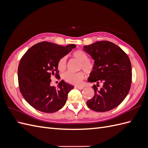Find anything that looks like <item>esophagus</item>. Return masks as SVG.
<instances>
[{
  "label": "esophagus",
  "instance_id": "esophagus-1",
  "mask_svg": "<svg viewBox=\"0 0 148 148\" xmlns=\"http://www.w3.org/2000/svg\"><path fill=\"white\" fill-rule=\"evenodd\" d=\"M75 88L78 89H80V90H82V89H83L84 88L83 86H75Z\"/></svg>",
  "mask_w": 148,
  "mask_h": 148
}]
</instances>
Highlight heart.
<instances>
[{
  "label": "heart",
  "mask_w": 148,
  "mask_h": 148,
  "mask_svg": "<svg viewBox=\"0 0 148 148\" xmlns=\"http://www.w3.org/2000/svg\"><path fill=\"white\" fill-rule=\"evenodd\" d=\"M74 59L79 62V69H83L85 72L91 73L93 70L94 65L91 61L88 60V56L84 51L77 50L74 51L71 54ZM66 66V59L65 57H62L58 62L57 67L60 71H64ZM63 78L65 81L71 84L78 85L82 83L84 78V73L82 71L78 73L66 72L63 75Z\"/></svg>",
  "instance_id": "b5f03b06"
}]
</instances>
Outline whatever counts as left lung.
Masks as SVG:
<instances>
[{"instance_id": "obj_1", "label": "left lung", "mask_w": 148, "mask_h": 148, "mask_svg": "<svg viewBox=\"0 0 148 148\" xmlns=\"http://www.w3.org/2000/svg\"><path fill=\"white\" fill-rule=\"evenodd\" d=\"M83 50L95 60L88 81L96 83L92 86L95 96L87 101V106L101 112L115 108L127 97L130 89L132 72L129 57L118 46L106 41L84 46ZM99 83L103 87L97 89Z\"/></svg>"}]
</instances>
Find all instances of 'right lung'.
Masks as SVG:
<instances>
[{
    "label": "right lung",
    "instance_id": "obj_1",
    "mask_svg": "<svg viewBox=\"0 0 148 148\" xmlns=\"http://www.w3.org/2000/svg\"><path fill=\"white\" fill-rule=\"evenodd\" d=\"M75 47V44L62 46L44 41L29 48L22 57L18 69L20 90L34 109L53 113L65 104L68 94L74 86L64 80L57 88L52 86L51 77H59L58 62Z\"/></svg>",
    "mask_w": 148,
    "mask_h": 148
}]
</instances>
